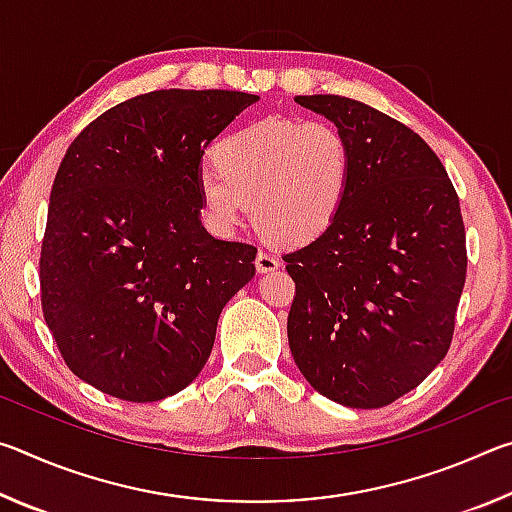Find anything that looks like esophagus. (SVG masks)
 Masks as SVG:
<instances>
[{"label": "esophagus", "instance_id": "1", "mask_svg": "<svg viewBox=\"0 0 512 512\" xmlns=\"http://www.w3.org/2000/svg\"><path fill=\"white\" fill-rule=\"evenodd\" d=\"M255 266H257V273H273V271H277V268H280V259H275L273 255H268V253H262V250H259L257 253V259H255Z\"/></svg>", "mask_w": 512, "mask_h": 512}]
</instances>
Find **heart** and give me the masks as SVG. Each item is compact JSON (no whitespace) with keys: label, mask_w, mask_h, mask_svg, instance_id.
I'll use <instances>...</instances> for the list:
<instances>
[{"label":"heart","mask_w":512,"mask_h":512,"mask_svg":"<svg viewBox=\"0 0 512 512\" xmlns=\"http://www.w3.org/2000/svg\"><path fill=\"white\" fill-rule=\"evenodd\" d=\"M212 158L196 192L207 228L219 237L235 235L250 207L266 237L309 244L332 228L350 194V142L327 121H255L225 135Z\"/></svg>","instance_id":"1"}]
</instances>
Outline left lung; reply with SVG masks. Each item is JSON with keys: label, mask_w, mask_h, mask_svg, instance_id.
<instances>
[{"label": "left lung", "mask_w": 512, "mask_h": 512, "mask_svg": "<svg viewBox=\"0 0 512 512\" xmlns=\"http://www.w3.org/2000/svg\"><path fill=\"white\" fill-rule=\"evenodd\" d=\"M296 103L348 137L354 167L336 223L284 255L296 282L289 348L327 400L379 409L422 384L452 343L461 205L438 155L400 121L334 94Z\"/></svg>", "instance_id": "8db88e82"}]
</instances>
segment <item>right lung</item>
I'll return each mask as SVG.
<instances>
[{"label":"right lung","mask_w":512,"mask_h":512,"mask_svg":"<svg viewBox=\"0 0 512 512\" xmlns=\"http://www.w3.org/2000/svg\"><path fill=\"white\" fill-rule=\"evenodd\" d=\"M257 101L228 90L140 94L67 149L42 241V311L69 370L97 391L158 402L210 359L257 250L203 228L196 180L207 146Z\"/></svg>","instance_id":"1"}]
</instances>
